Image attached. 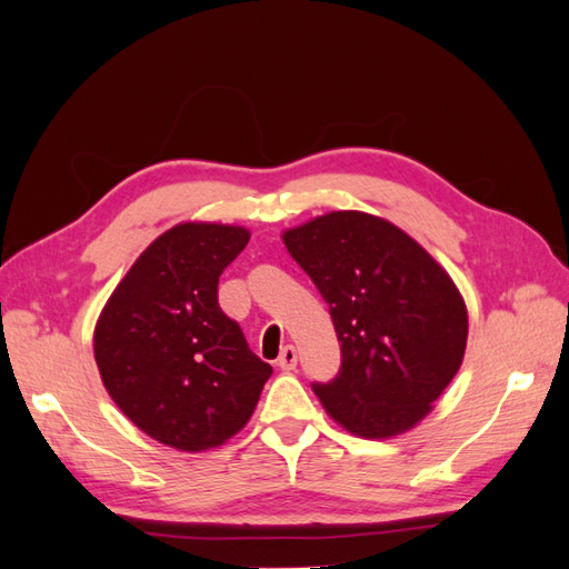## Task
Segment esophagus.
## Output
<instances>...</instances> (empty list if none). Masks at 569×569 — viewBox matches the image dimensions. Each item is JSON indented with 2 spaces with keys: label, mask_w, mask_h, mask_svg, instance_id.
Returning a JSON list of instances; mask_svg holds the SVG:
<instances>
[{
  "label": "esophagus",
  "mask_w": 569,
  "mask_h": 569,
  "mask_svg": "<svg viewBox=\"0 0 569 569\" xmlns=\"http://www.w3.org/2000/svg\"><path fill=\"white\" fill-rule=\"evenodd\" d=\"M297 360H299L297 349H295V347H284L282 353H280V358H278V368L284 370V372L295 370V368H297Z\"/></svg>",
  "instance_id": "esophagus-1"
}]
</instances>
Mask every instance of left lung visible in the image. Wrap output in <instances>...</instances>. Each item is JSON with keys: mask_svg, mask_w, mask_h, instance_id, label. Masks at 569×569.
Masks as SVG:
<instances>
[{"mask_svg": "<svg viewBox=\"0 0 569 569\" xmlns=\"http://www.w3.org/2000/svg\"><path fill=\"white\" fill-rule=\"evenodd\" d=\"M330 306L341 368L313 385L351 435L387 439L416 427L456 377L468 308L446 272L393 222L332 211L282 234Z\"/></svg>", "mask_w": 569, "mask_h": 569, "instance_id": "obj_1", "label": "left lung"}]
</instances>
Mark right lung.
Returning a JSON list of instances; mask_svg holds the SVG:
<instances>
[{"label": "right lung", "instance_id": "right-lung-1", "mask_svg": "<svg viewBox=\"0 0 569 569\" xmlns=\"http://www.w3.org/2000/svg\"><path fill=\"white\" fill-rule=\"evenodd\" d=\"M249 230L180 222L137 258L94 327L107 391L144 435L206 451L242 429L272 368L218 306V278Z\"/></svg>", "mask_w": 569, "mask_h": 569}]
</instances>
